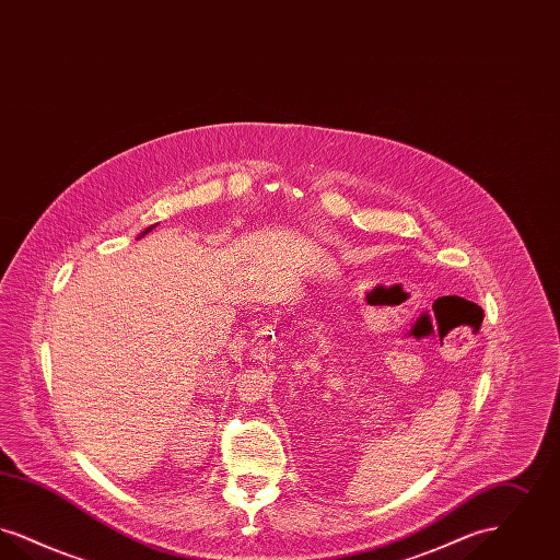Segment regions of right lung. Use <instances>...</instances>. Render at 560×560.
<instances>
[{
	"label": "right lung",
	"instance_id": "obj_1",
	"mask_svg": "<svg viewBox=\"0 0 560 560\" xmlns=\"http://www.w3.org/2000/svg\"><path fill=\"white\" fill-rule=\"evenodd\" d=\"M153 229H155V224H153V226H147V229H144V231H142V233H140V235H138V237H136V240H140V237H144V235H149V233H151V231H153Z\"/></svg>",
	"mask_w": 560,
	"mask_h": 560
}]
</instances>
